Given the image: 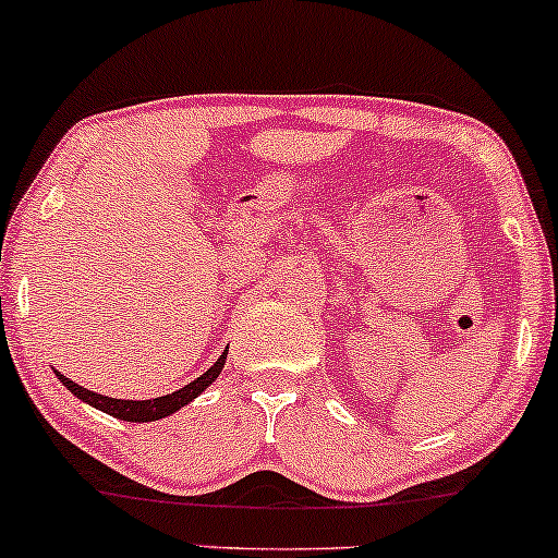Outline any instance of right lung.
Listing matches in <instances>:
<instances>
[{
  "label": "right lung",
  "mask_w": 558,
  "mask_h": 558,
  "mask_svg": "<svg viewBox=\"0 0 558 558\" xmlns=\"http://www.w3.org/2000/svg\"><path fill=\"white\" fill-rule=\"evenodd\" d=\"M223 363H227V350H223L221 359L213 363L208 372L199 374L195 381H190V385H184V387H181V390L171 392V396L149 398V400H121V398L99 396V392L86 390V387L76 385V381L62 377L60 372H54V374H58V379L68 387V390L73 392V396H76L78 400H84V403L94 405V409L105 411V414H110V416H116V418H123V422H158V418L171 416L173 411L184 409V405L190 403V400H195L199 392L205 390V387H210L213 381H216L218 374H221Z\"/></svg>",
  "instance_id": "right-lung-1"
}]
</instances>
